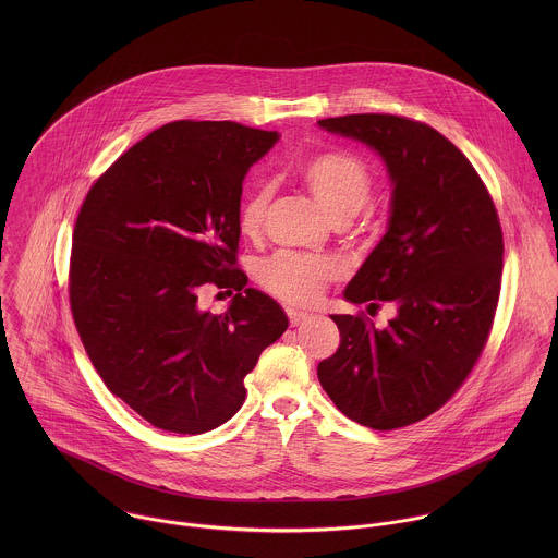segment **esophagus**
<instances>
[{
    "mask_svg": "<svg viewBox=\"0 0 558 558\" xmlns=\"http://www.w3.org/2000/svg\"><path fill=\"white\" fill-rule=\"evenodd\" d=\"M286 312H288V318H290L292 326H299V324H303V322H307V319L312 318L310 312H301V310H296V307H288Z\"/></svg>",
    "mask_w": 558,
    "mask_h": 558,
    "instance_id": "obj_1",
    "label": "esophagus"
}]
</instances>
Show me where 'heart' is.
Returning a JSON list of instances; mask_svg holds the SVG:
<instances>
[{
	"instance_id": "heart-1",
	"label": "heart",
	"mask_w": 558,
	"mask_h": 558,
	"mask_svg": "<svg viewBox=\"0 0 558 558\" xmlns=\"http://www.w3.org/2000/svg\"><path fill=\"white\" fill-rule=\"evenodd\" d=\"M301 180L318 199L328 217L339 221L354 219L372 199L374 178L369 167L348 153L328 150L305 160L299 167ZM272 191L268 184H257L240 204L239 228L242 236L257 239L270 206ZM337 268L332 262L301 255L292 251H277L262 259L255 277L257 283L279 301L292 305L316 303L324 288L335 279Z\"/></svg>"
}]
</instances>
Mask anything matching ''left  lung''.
I'll list each match as a JSON object with an SVG mask.
<instances>
[{"label":"left lung","instance_id":"1","mask_svg":"<svg viewBox=\"0 0 558 558\" xmlns=\"http://www.w3.org/2000/svg\"><path fill=\"white\" fill-rule=\"evenodd\" d=\"M318 126L369 146L387 167V234L343 296L369 314L398 310L385 328L330 316L341 341L319 363V385L348 418L398 429L445 405L483 352L500 294L498 215L471 160L423 122L356 113Z\"/></svg>","mask_w":558,"mask_h":558}]
</instances>
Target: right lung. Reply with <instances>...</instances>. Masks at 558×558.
<instances>
[{"instance_id":"add662e5","label":"right lung","mask_w":558,"mask_h":558,"mask_svg":"<svg viewBox=\"0 0 558 558\" xmlns=\"http://www.w3.org/2000/svg\"><path fill=\"white\" fill-rule=\"evenodd\" d=\"M277 142V131L228 120L171 122L116 160L81 206L69 292L83 348L107 389L165 432L230 421L244 376L288 328L236 268L242 180ZM215 284L235 294L223 315L198 305Z\"/></svg>"}]
</instances>
